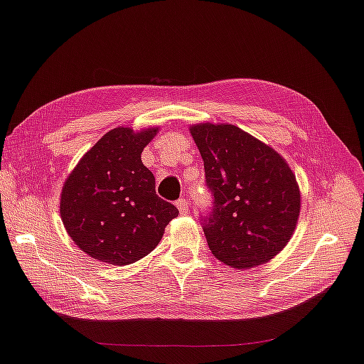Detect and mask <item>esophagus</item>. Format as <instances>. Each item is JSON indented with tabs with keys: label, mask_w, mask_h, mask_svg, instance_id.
I'll list each match as a JSON object with an SVG mask.
<instances>
[{
	"label": "esophagus",
	"mask_w": 364,
	"mask_h": 364,
	"mask_svg": "<svg viewBox=\"0 0 364 364\" xmlns=\"http://www.w3.org/2000/svg\"><path fill=\"white\" fill-rule=\"evenodd\" d=\"M176 206H178V210H180L181 215H186L188 210H189V205H188L186 200H184V198H180V200L176 202Z\"/></svg>",
	"instance_id": "1"
}]
</instances>
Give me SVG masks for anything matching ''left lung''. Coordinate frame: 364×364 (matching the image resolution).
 I'll return each mask as SVG.
<instances>
[{"label": "left lung", "mask_w": 364, "mask_h": 364, "mask_svg": "<svg viewBox=\"0 0 364 364\" xmlns=\"http://www.w3.org/2000/svg\"><path fill=\"white\" fill-rule=\"evenodd\" d=\"M200 151L213 208L203 219L210 251L238 269L276 257L294 235L301 192L274 149L233 124L189 127Z\"/></svg>", "instance_id": "8db88e82"}]
</instances>
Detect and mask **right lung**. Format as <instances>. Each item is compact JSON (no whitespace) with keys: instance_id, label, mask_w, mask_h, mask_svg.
I'll return each instance as SVG.
<instances>
[{"instance_id":"add662e5","label":"right lung","mask_w":364,"mask_h":364,"mask_svg":"<svg viewBox=\"0 0 364 364\" xmlns=\"http://www.w3.org/2000/svg\"><path fill=\"white\" fill-rule=\"evenodd\" d=\"M159 127H115L83 154L64 181L60 215L85 254L110 265L144 259L159 241L176 206L156 194L141 151Z\"/></svg>"}]
</instances>
